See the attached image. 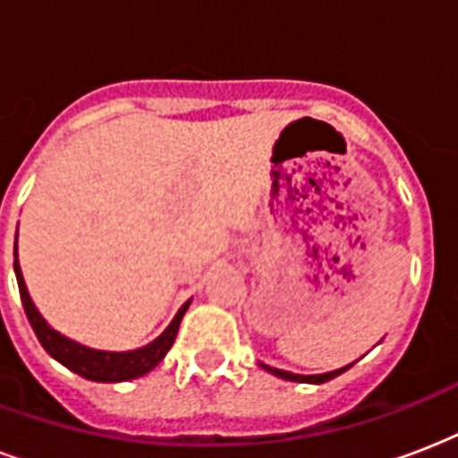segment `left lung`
I'll use <instances>...</instances> for the list:
<instances>
[{
  "label": "left lung",
  "instance_id": "left-lung-1",
  "mask_svg": "<svg viewBox=\"0 0 458 458\" xmlns=\"http://www.w3.org/2000/svg\"><path fill=\"white\" fill-rule=\"evenodd\" d=\"M262 368H265V370H269V373H275L277 377H284V380L313 382V385H320V382L332 380V377H336V375H342L344 370H349L351 365H346V368H339V370H332V373H325V375H293V373H286V370H277V368H269V365H262Z\"/></svg>",
  "mask_w": 458,
  "mask_h": 458
}]
</instances>
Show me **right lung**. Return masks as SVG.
I'll return each mask as SVG.
<instances>
[{
    "label": "right lung",
    "mask_w": 458,
    "mask_h": 458,
    "mask_svg": "<svg viewBox=\"0 0 458 458\" xmlns=\"http://www.w3.org/2000/svg\"><path fill=\"white\" fill-rule=\"evenodd\" d=\"M13 269H16V279H19V292H21V303L28 315V322L33 327L38 342L42 344V349L47 351L49 356L56 358L59 363L66 365L69 370L76 375L85 377V380L95 382H122V380H133L140 375L150 373L152 368L166 356V351L172 349L176 332H179L181 318L189 310V303H183L172 325L162 332L152 344H148L145 349L138 351H126V353H109V351H95L81 344L71 342L66 336L49 327L47 322L42 320V315L35 310L33 301L28 296L26 282L21 275L19 260H13Z\"/></svg>",
    "instance_id": "right-lung-1"
}]
</instances>
